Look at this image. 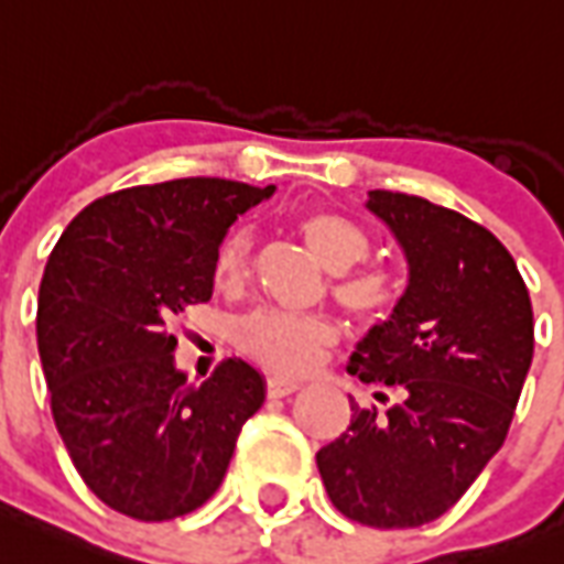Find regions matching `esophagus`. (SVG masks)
I'll return each instance as SVG.
<instances>
[{
  "label": "esophagus",
  "instance_id": "obj_1",
  "mask_svg": "<svg viewBox=\"0 0 564 564\" xmlns=\"http://www.w3.org/2000/svg\"><path fill=\"white\" fill-rule=\"evenodd\" d=\"M296 388H300V382H294V379H285V377H270L268 379V394L270 397H288V394H294Z\"/></svg>",
  "mask_w": 564,
  "mask_h": 564
}]
</instances>
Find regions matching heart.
Wrapping results in <instances>:
<instances>
[{"label":"heart","instance_id":"b5f03b06","mask_svg":"<svg viewBox=\"0 0 564 564\" xmlns=\"http://www.w3.org/2000/svg\"><path fill=\"white\" fill-rule=\"evenodd\" d=\"M308 252L332 273L350 270L368 256V232L335 208H308L294 220ZM250 273V235L243 229L226 232L212 259V279L220 291H235ZM338 303L361 321H377L394 305V282L382 270H359L335 285ZM329 323L285 312H252L235 329V341L250 359L276 373H305L317 365L329 344Z\"/></svg>","mask_w":564,"mask_h":564}]
</instances>
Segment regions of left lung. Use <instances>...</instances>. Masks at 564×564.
<instances>
[{
  "mask_svg": "<svg viewBox=\"0 0 564 564\" xmlns=\"http://www.w3.org/2000/svg\"><path fill=\"white\" fill-rule=\"evenodd\" d=\"M368 212L400 243L409 285L347 373L391 388L394 403L350 400L317 470L350 521L409 530L447 512L503 447L532 365V305L509 250L465 214L394 191H370Z\"/></svg>",
  "mask_w": 564,
  "mask_h": 564,
  "instance_id": "8db88e82",
  "label": "left lung"
}]
</instances>
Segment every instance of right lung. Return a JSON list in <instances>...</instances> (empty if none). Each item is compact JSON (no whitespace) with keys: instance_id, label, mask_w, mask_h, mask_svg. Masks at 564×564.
Segmentation results:
<instances>
[{"instance_id":"right-lung-1","label":"right lung","mask_w":564,"mask_h":564,"mask_svg":"<svg viewBox=\"0 0 564 564\" xmlns=\"http://www.w3.org/2000/svg\"><path fill=\"white\" fill-rule=\"evenodd\" d=\"M273 191L229 178L126 187L78 212L46 261L37 352L52 417L117 512L170 521L199 509L264 403V377L241 359L187 382L170 323L212 300L217 243Z\"/></svg>"}]
</instances>
